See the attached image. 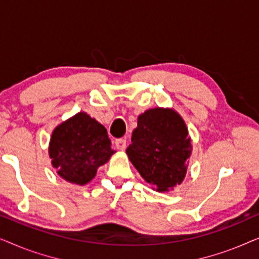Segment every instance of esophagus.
Wrapping results in <instances>:
<instances>
[{
    "label": "esophagus",
    "mask_w": 259,
    "mask_h": 259,
    "mask_svg": "<svg viewBox=\"0 0 259 259\" xmlns=\"http://www.w3.org/2000/svg\"><path fill=\"white\" fill-rule=\"evenodd\" d=\"M115 146L118 150L123 151L126 148V139L123 138H119V139H115Z\"/></svg>",
    "instance_id": "34e87169"
}]
</instances>
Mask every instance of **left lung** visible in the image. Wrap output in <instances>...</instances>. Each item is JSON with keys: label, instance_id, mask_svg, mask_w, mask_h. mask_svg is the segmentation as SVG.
<instances>
[{"label": "left lung", "instance_id": "left-lung-1", "mask_svg": "<svg viewBox=\"0 0 259 259\" xmlns=\"http://www.w3.org/2000/svg\"><path fill=\"white\" fill-rule=\"evenodd\" d=\"M178 113L172 109H148L138 118L132 144L126 153L134 167L158 191H168L186 175L191 140Z\"/></svg>", "mask_w": 259, "mask_h": 259}]
</instances>
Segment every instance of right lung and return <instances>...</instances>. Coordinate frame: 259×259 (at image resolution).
Returning a JSON list of instances; mask_svg holds the SVG:
<instances>
[{"label":"right lung","instance_id":"right-lung-1","mask_svg":"<svg viewBox=\"0 0 259 259\" xmlns=\"http://www.w3.org/2000/svg\"><path fill=\"white\" fill-rule=\"evenodd\" d=\"M107 130L86 113H77L56 127L52 134L49 155L63 179L87 184L114 153Z\"/></svg>","mask_w":259,"mask_h":259}]
</instances>
